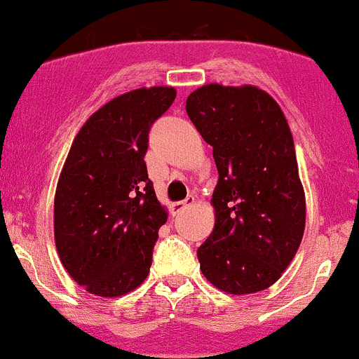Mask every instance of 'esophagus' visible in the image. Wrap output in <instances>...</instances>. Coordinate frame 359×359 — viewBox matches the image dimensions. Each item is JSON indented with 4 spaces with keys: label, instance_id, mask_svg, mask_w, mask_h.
<instances>
[{
    "label": "esophagus",
    "instance_id": "esophagus-1",
    "mask_svg": "<svg viewBox=\"0 0 359 359\" xmlns=\"http://www.w3.org/2000/svg\"><path fill=\"white\" fill-rule=\"evenodd\" d=\"M195 204V197H187L183 202H175L171 204V212L172 215H180L181 211H184L187 208H191Z\"/></svg>",
    "mask_w": 359,
    "mask_h": 359
}]
</instances>
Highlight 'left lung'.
Returning a JSON list of instances; mask_svg holds the SVG:
<instances>
[{
	"label": "left lung",
	"mask_w": 359,
	"mask_h": 359,
	"mask_svg": "<svg viewBox=\"0 0 359 359\" xmlns=\"http://www.w3.org/2000/svg\"><path fill=\"white\" fill-rule=\"evenodd\" d=\"M184 108L212 147L219 175L211 198L215 229L197 250L202 274L229 295L264 292L292 264L305 230L288 120L255 85H202Z\"/></svg>",
	"instance_id": "1"
}]
</instances>
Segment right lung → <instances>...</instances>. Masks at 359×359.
<instances>
[{
	"mask_svg": "<svg viewBox=\"0 0 359 359\" xmlns=\"http://www.w3.org/2000/svg\"><path fill=\"white\" fill-rule=\"evenodd\" d=\"M175 87L120 94L80 127L54 198V237L67 274L83 290L116 299L143 285L168 209L148 180V133Z\"/></svg>",
	"mask_w": 359,
	"mask_h": 359,
	"instance_id": "add662e5",
	"label": "right lung"
}]
</instances>
